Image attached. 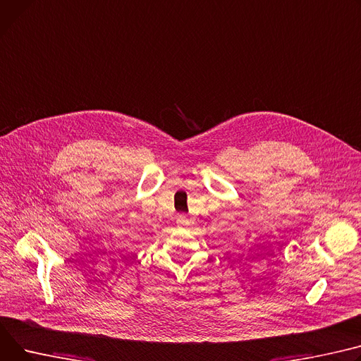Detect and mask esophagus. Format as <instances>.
<instances>
[{"label": "esophagus", "instance_id": "1", "mask_svg": "<svg viewBox=\"0 0 361 361\" xmlns=\"http://www.w3.org/2000/svg\"><path fill=\"white\" fill-rule=\"evenodd\" d=\"M177 225H178L180 228H184V226L188 225V219H187L185 214H178V216H177Z\"/></svg>", "mask_w": 361, "mask_h": 361}]
</instances>
